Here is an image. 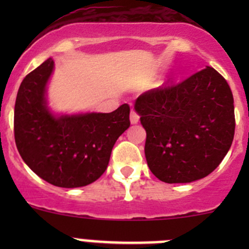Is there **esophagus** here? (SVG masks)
<instances>
[{"label": "esophagus", "mask_w": 249, "mask_h": 249, "mask_svg": "<svg viewBox=\"0 0 249 249\" xmlns=\"http://www.w3.org/2000/svg\"><path fill=\"white\" fill-rule=\"evenodd\" d=\"M139 120H140V115L137 114L134 109H131V113H130V122H131V124H137Z\"/></svg>", "instance_id": "obj_1"}]
</instances>
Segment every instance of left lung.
<instances>
[{
	"label": "left lung",
	"mask_w": 249,
	"mask_h": 249,
	"mask_svg": "<svg viewBox=\"0 0 249 249\" xmlns=\"http://www.w3.org/2000/svg\"><path fill=\"white\" fill-rule=\"evenodd\" d=\"M147 132L150 171L165 183H190L217 169L235 134L229 84L206 67L184 82L143 92L135 101Z\"/></svg>",
	"instance_id": "1"
}]
</instances>
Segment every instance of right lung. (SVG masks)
<instances>
[{
  "label": "right lung",
  "mask_w": 249,
  "mask_h": 249,
  "mask_svg": "<svg viewBox=\"0 0 249 249\" xmlns=\"http://www.w3.org/2000/svg\"><path fill=\"white\" fill-rule=\"evenodd\" d=\"M53 71L54 60L49 57L20 84L14 108L16 144L25 164L46 182L84 187L106 171L113 145L130 126V107L55 114L47 100Z\"/></svg>",
  "instance_id": "1"
}]
</instances>
